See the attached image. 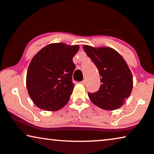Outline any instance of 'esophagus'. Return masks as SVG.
<instances>
[{
	"label": "esophagus",
	"mask_w": 154,
	"mask_h": 154,
	"mask_svg": "<svg viewBox=\"0 0 154 154\" xmlns=\"http://www.w3.org/2000/svg\"><path fill=\"white\" fill-rule=\"evenodd\" d=\"M81 84H82V85H86V83H87V80H86V79H83V80L81 82H80Z\"/></svg>",
	"instance_id": "34e87169"
}]
</instances>
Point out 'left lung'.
<instances>
[{
    "label": "left lung",
    "mask_w": 154,
    "mask_h": 154,
    "mask_svg": "<svg viewBox=\"0 0 154 154\" xmlns=\"http://www.w3.org/2000/svg\"><path fill=\"white\" fill-rule=\"evenodd\" d=\"M83 49L97 66L101 76L100 89L94 93L88 92L90 100L105 110L121 107L131 94L133 87V77L125 60L110 48L84 45Z\"/></svg>",
    "instance_id": "left-lung-1"
}]
</instances>
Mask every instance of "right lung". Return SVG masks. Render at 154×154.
I'll return each mask as SVG.
<instances>
[{"label": "right lung", "mask_w": 154, "mask_h": 154, "mask_svg": "<svg viewBox=\"0 0 154 154\" xmlns=\"http://www.w3.org/2000/svg\"><path fill=\"white\" fill-rule=\"evenodd\" d=\"M78 45L54 43L40 50L31 60L27 72L28 94L41 109L57 111L68 102L74 89V55Z\"/></svg>", "instance_id": "obj_1"}]
</instances>
